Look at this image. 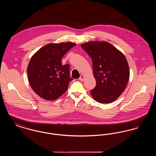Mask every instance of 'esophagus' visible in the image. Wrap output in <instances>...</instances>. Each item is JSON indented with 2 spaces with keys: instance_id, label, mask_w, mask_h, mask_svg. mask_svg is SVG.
Returning <instances> with one entry per match:
<instances>
[{
  "instance_id": "34e87169",
  "label": "esophagus",
  "mask_w": 156,
  "mask_h": 156,
  "mask_svg": "<svg viewBox=\"0 0 156 156\" xmlns=\"http://www.w3.org/2000/svg\"><path fill=\"white\" fill-rule=\"evenodd\" d=\"M79 80H80L81 81H83L84 80V76H83V75H81L80 76V77Z\"/></svg>"
}]
</instances>
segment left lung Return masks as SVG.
Instances as JSON below:
<instances>
[{
    "instance_id": "obj_1",
    "label": "left lung",
    "mask_w": 156,
    "mask_h": 156,
    "mask_svg": "<svg viewBox=\"0 0 156 156\" xmlns=\"http://www.w3.org/2000/svg\"><path fill=\"white\" fill-rule=\"evenodd\" d=\"M91 57L96 86L90 90L95 101L109 104L123 92L129 80V68L125 55L105 41H91L81 45Z\"/></svg>"
}]
</instances>
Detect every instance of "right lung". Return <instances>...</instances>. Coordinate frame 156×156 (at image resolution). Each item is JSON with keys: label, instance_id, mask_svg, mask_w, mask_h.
I'll return each mask as SVG.
<instances>
[{"label": "right lung", "instance_id": "add662e5", "mask_svg": "<svg viewBox=\"0 0 156 156\" xmlns=\"http://www.w3.org/2000/svg\"><path fill=\"white\" fill-rule=\"evenodd\" d=\"M76 44L62 43L45 45L36 52L27 67L28 80L31 88L46 100H55L67 90L69 65L62 66V57Z\"/></svg>", "mask_w": 156, "mask_h": 156}]
</instances>
